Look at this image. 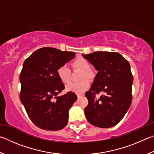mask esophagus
I'll list each match as a JSON object with an SVG mask.
<instances>
[{"label":"esophagus","mask_w":154,"mask_h":154,"mask_svg":"<svg viewBox=\"0 0 154 154\" xmlns=\"http://www.w3.org/2000/svg\"><path fill=\"white\" fill-rule=\"evenodd\" d=\"M83 96V94H77V98H79L81 97V96Z\"/></svg>","instance_id":"1"}]
</instances>
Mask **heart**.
Returning <instances> with one entry per match:
<instances>
[{"label": "heart", "instance_id": "1", "mask_svg": "<svg viewBox=\"0 0 154 154\" xmlns=\"http://www.w3.org/2000/svg\"><path fill=\"white\" fill-rule=\"evenodd\" d=\"M72 66L75 69H79L82 71L81 78H91L92 77V72L90 71V66L89 62L83 58H78L71 63ZM57 75L60 80L63 83H68L70 81L69 69L65 65L60 66L57 70ZM90 82L87 79H84L79 82H72L66 85V90L68 92L76 94H82L87 90L90 87Z\"/></svg>", "mask_w": 154, "mask_h": 154}]
</instances>
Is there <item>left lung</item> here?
<instances>
[{"label":"left lung","mask_w":154,"mask_h":154,"mask_svg":"<svg viewBox=\"0 0 154 154\" xmlns=\"http://www.w3.org/2000/svg\"><path fill=\"white\" fill-rule=\"evenodd\" d=\"M82 56L98 71L90 90L85 92L88 100L84 110L86 119L99 128L116 126L132 103L133 76L129 62L117 52L95 51ZM100 92L105 94L96 99L95 94Z\"/></svg>","instance_id":"8db88e82"}]
</instances>
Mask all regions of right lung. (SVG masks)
Returning a JSON list of instances; mask_svg holds the SVG:
<instances>
[{"mask_svg": "<svg viewBox=\"0 0 154 154\" xmlns=\"http://www.w3.org/2000/svg\"><path fill=\"white\" fill-rule=\"evenodd\" d=\"M75 57V52L43 48L24 62L20 76V100L30 120L41 129L56 131L68 123L69 109L77 97L71 92L58 96L65 87L57 70Z\"/></svg>", "mask_w": 154, "mask_h": 154, "instance_id": "obj_1", "label": "right lung"}]
</instances>
